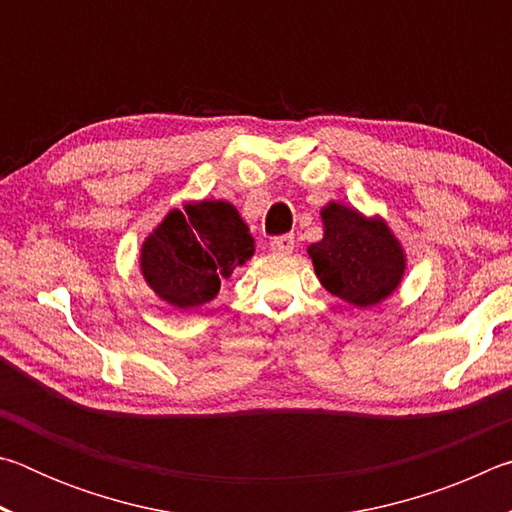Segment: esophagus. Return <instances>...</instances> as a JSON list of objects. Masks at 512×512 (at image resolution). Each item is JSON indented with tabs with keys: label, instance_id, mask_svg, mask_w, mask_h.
<instances>
[{
	"label": "esophagus",
	"instance_id": "34e87169",
	"mask_svg": "<svg viewBox=\"0 0 512 512\" xmlns=\"http://www.w3.org/2000/svg\"><path fill=\"white\" fill-rule=\"evenodd\" d=\"M293 248H296V239H293V235H280L271 239V250H275V253H291Z\"/></svg>",
	"mask_w": 512,
	"mask_h": 512
}]
</instances>
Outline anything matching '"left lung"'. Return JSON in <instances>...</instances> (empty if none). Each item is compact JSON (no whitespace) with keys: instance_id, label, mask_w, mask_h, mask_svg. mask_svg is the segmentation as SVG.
Here are the masks:
<instances>
[{"instance_id":"obj_1","label":"left lung","mask_w":512,"mask_h":512,"mask_svg":"<svg viewBox=\"0 0 512 512\" xmlns=\"http://www.w3.org/2000/svg\"><path fill=\"white\" fill-rule=\"evenodd\" d=\"M320 216L325 235L307 248L320 284L361 309L391 296L402 282L406 255L386 221L334 201Z\"/></svg>"}]
</instances>
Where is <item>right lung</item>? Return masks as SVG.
<instances>
[{"label": "right lung", "mask_w": 512, "mask_h": 512, "mask_svg": "<svg viewBox=\"0 0 512 512\" xmlns=\"http://www.w3.org/2000/svg\"><path fill=\"white\" fill-rule=\"evenodd\" d=\"M253 253L255 239L237 207L201 201L164 216L144 239L140 268L155 296L187 311L216 298L221 277H230Z\"/></svg>", "instance_id": "obj_1"}]
</instances>
